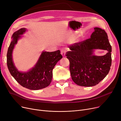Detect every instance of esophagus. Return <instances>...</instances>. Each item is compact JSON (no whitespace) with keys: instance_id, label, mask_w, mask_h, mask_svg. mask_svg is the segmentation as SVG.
I'll use <instances>...</instances> for the list:
<instances>
[{"instance_id":"esophagus-1","label":"esophagus","mask_w":121,"mask_h":121,"mask_svg":"<svg viewBox=\"0 0 121 121\" xmlns=\"http://www.w3.org/2000/svg\"><path fill=\"white\" fill-rule=\"evenodd\" d=\"M65 53H66L65 50H64V49L61 50V55L62 56H65Z\"/></svg>"}]
</instances>
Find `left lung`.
I'll return each mask as SVG.
<instances>
[{"label":"left lung","mask_w":121,"mask_h":121,"mask_svg":"<svg viewBox=\"0 0 121 121\" xmlns=\"http://www.w3.org/2000/svg\"><path fill=\"white\" fill-rule=\"evenodd\" d=\"M91 38L69 46L71 51L66 56L69 60V69L73 82L83 87L98 84L108 74L111 65L112 47L103 30L95 27ZM96 49L107 50L104 56L93 54Z\"/></svg>","instance_id":"8db88e82"}]
</instances>
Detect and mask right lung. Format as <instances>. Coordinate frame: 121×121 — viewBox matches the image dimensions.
<instances>
[{
    "label": "right lung",
    "instance_id": "right-lung-1",
    "mask_svg": "<svg viewBox=\"0 0 121 121\" xmlns=\"http://www.w3.org/2000/svg\"><path fill=\"white\" fill-rule=\"evenodd\" d=\"M27 29L22 28L12 35L7 54V65L9 71L22 86L31 90L45 88L50 84L53 77V69L61 59L60 51L49 52L43 51L35 65L27 72H21L15 66L12 59L13 51L18 40L22 38Z\"/></svg>",
    "mask_w": 121,
    "mask_h": 121
}]
</instances>
